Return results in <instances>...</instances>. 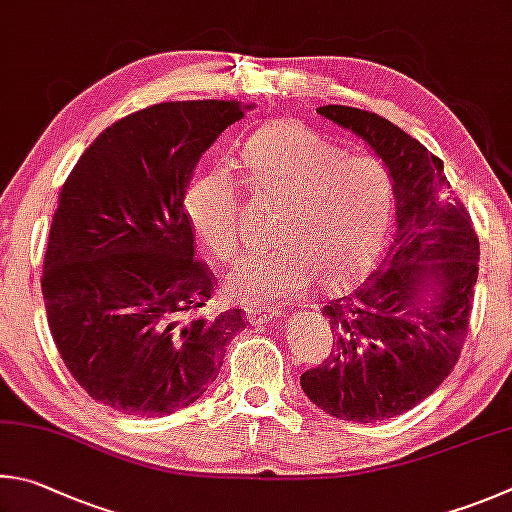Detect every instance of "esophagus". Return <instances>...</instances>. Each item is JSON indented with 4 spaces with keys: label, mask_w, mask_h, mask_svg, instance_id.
Returning a JSON list of instances; mask_svg holds the SVG:
<instances>
[{
    "label": "esophagus",
    "mask_w": 512,
    "mask_h": 512,
    "mask_svg": "<svg viewBox=\"0 0 512 512\" xmlns=\"http://www.w3.org/2000/svg\"><path fill=\"white\" fill-rule=\"evenodd\" d=\"M279 317V310H261V308H247V319L251 326H265L272 319Z\"/></svg>",
    "instance_id": "34e87169"
}]
</instances>
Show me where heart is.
Returning a JSON list of instances; mask_svg holds the SVG:
<instances>
[{
  "label": "heart",
  "mask_w": 512,
  "mask_h": 512,
  "mask_svg": "<svg viewBox=\"0 0 512 512\" xmlns=\"http://www.w3.org/2000/svg\"><path fill=\"white\" fill-rule=\"evenodd\" d=\"M247 191L276 197L270 249L242 258L229 292L249 306H276L297 297L312 279L335 290L369 263L387 231L393 182L384 161L351 155L297 119L270 121L240 148ZM242 186L229 168L197 173L184 191L186 220L220 261L242 242Z\"/></svg>",
  "instance_id": "1"
}]
</instances>
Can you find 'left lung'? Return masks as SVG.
<instances>
[{"label":"left lung","mask_w":512,"mask_h":512,"mask_svg":"<svg viewBox=\"0 0 512 512\" xmlns=\"http://www.w3.org/2000/svg\"><path fill=\"white\" fill-rule=\"evenodd\" d=\"M375 150L393 179L396 229L380 265L321 308L333 351L301 375L326 414L378 423L414 409L459 362L470 328L479 238L443 161L382 116L348 105L317 110ZM429 287L435 299L423 304Z\"/></svg>","instance_id":"1"}]
</instances>
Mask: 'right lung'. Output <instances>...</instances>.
<instances>
[{
  "label": "right lung",
  "mask_w": 512,
  "mask_h": 512,
  "mask_svg": "<svg viewBox=\"0 0 512 512\" xmlns=\"http://www.w3.org/2000/svg\"><path fill=\"white\" fill-rule=\"evenodd\" d=\"M236 101L157 103L80 155L58 195L42 294L62 362L96 402L161 418L209 389L242 310L204 315L218 281L195 256L184 191Z\"/></svg>",
  "instance_id": "add662e5"
}]
</instances>
